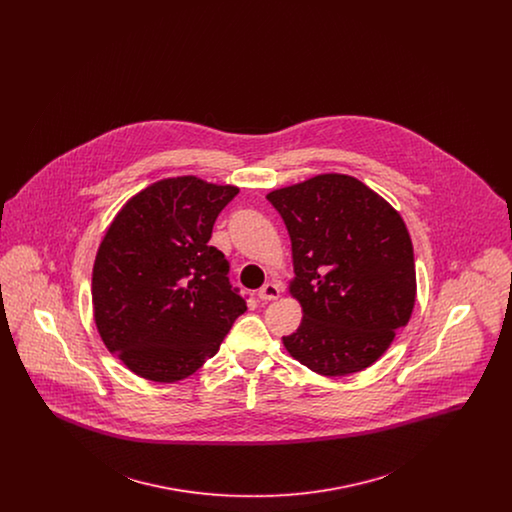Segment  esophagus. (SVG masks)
<instances>
[{"label":"esophagus","instance_id":"esophagus-1","mask_svg":"<svg viewBox=\"0 0 512 512\" xmlns=\"http://www.w3.org/2000/svg\"><path fill=\"white\" fill-rule=\"evenodd\" d=\"M280 297V286L276 282H267L261 290H259V299L263 301H274Z\"/></svg>","mask_w":512,"mask_h":512}]
</instances>
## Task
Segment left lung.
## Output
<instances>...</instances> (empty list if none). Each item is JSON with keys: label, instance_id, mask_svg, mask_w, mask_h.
Listing matches in <instances>:
<instances>
[{"label": "left lung", "instance_id": "obj_1", "mask_svg": "<svg viewBox=\"0 0 512 512\" xmlns=\"http://www.w3.org/2000/svg\"><path fill=\"white\" fill-rule=\"evenodd\" d=\"M292 240L290 292L303 320L284 345L322 376L376 363L407 326L416 297L413 244L386 199L361 180L320 174L267 195Z\"/></svg>", "mask_w": 512, "mask_h": 512}]
</instances>
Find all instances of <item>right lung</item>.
<instances>
[{
  "mask_svg": "<svg viewBox=\"0 0 512 512\" xmlns=\"http://www.w3.org/2000/svg\"><path fill=\"white\" fill-rule=\"evenodd\" d=\"M234 186L169 178L134 195L99 245L92 301L99 336L138 376L176 382L219 351L247 311L230 263L209 245Z\"/></svg>",
  "mask_w": 512,
  "mask_h": 512,
  "instance_id": "1",
  "label": "right lung"
}]
</instances>
